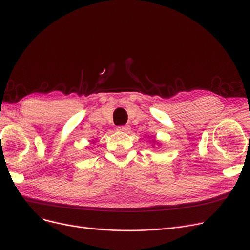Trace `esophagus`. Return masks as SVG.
<instances>
[{"label": "esophagus", "mask_w": 250, "mask_h": 250, "mask_svg": "<svg viewBox=\"0 0 250 250\" xmlns=\"http://www.w3.org/2000/svg\"><path fill=\"white\" fill-rule=\"evenodd\" d=\"M118 131H121V132H128L130 130V126L129 125H125V126H120L117 128Z\"/></svg>", "instance_id": "esophagus-1"}]
</instances>
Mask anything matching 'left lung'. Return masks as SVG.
<instances>
[{
  "label": "left lung",
  "mask_w": 250,
  "mask_h": 250,
  "mask_svg": "<svg viewBox=\"0 0 250 250\" xmlns=\"http://www.w3.org/2000/svg\"><path fill=\"white\" fill-rule=\"evenodd\" d=\"M155 144H156V145H160V146H161V143L158 142V141H156L155 139H153V140H152V148L155 147Z\"/></svg>",
  "instance_id": "left-lung-1"
}]
</instances>
